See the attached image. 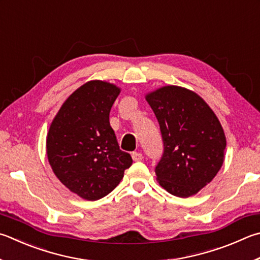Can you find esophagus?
Returning a JSON list of instances; mask_svg holds the SVG:
<instances>
[{
	"mask_svg": "<svg viewBox=\"0 0 260 260\" xmlns=\"http://www.w3.org/2000/svg\"><path fill=\"white\" fill-rule=\"evenodd\" d=\"M132 158H133L134 161H141L143 159V154L141 152H133L132 153Z\"/></svg>",
	"mask_w": 260,
	"mask_h": 260,
	"instance_id": "esophagus-1",
	"label": "esophagus"
}]
</instances>
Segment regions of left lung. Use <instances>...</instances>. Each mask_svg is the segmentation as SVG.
Listing matches in <instances>:
<instances>
[{
	"label": "left lung",
	"instance_id": "left-lung-1",
	"mask_svg": "<svg viewBox=\"0 0 260 260\" xmlns=\"http://www.w3.org/2000/svg\"><path fill=\"white\" fill-rule=\"evenodd\" d=\"M157 117L164 153L155 166L160 185L187 198L212 181L224 161L226 138L218 118L197 93L164 86L145 96Z\"/></svg>",
	"mask_w": 260,
	"mask_h": 260
}]
</instances>
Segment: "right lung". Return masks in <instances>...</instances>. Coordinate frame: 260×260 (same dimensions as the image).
Listing matches in <instances>:
<instances>
[{"instance_id":"add662e5","label":"right lung","mask_w":260,"mask_h":260,"mask_svg":"<svg viewBox=\"0 0 260 260\" xmlns=\"http://www.w3.org/2000/svg\"><path fill=\"white\" fill-rule=\"evenodd\" d=\"M116 85L91 81L77 88L50 126L46 153L55 176L83 199L99 200L114 190L133 160L119 149L109 114Z\"/></svg>"}]
</instances>
